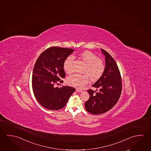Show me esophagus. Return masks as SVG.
<instances>
[{
	"instance_id": "1",
	"label": "esophagus",
	"mask_w": 151,
	"mask_h": 151,
	"mask_svg": "<svg viewBox=\"0 0 151 151\" xmlns=\"http://www.w3.org/2000/svg\"><path fill=\"white\" fill-rule=\"evenodd\" d=\"M76 91H77V92H81L82 90L81 89H78V88H77L76 89Z\"/></svg>"
}]
</instances>
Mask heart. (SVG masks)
Returning <instances> with one entry per match:
<instances>
[{
	"label": "heart",
	"mask_w": 151,
	"mask_h": 151,
	"mask_svg": "<svg viewBox=\"0 0 151 151\" xmlns=\"http://www.w3.org/2000/svg\"><path fill=\"white\" fill-rule=\"evenodd\" d=\"M82 59L86 63L84 73L86 74H72L68 78V83L78 88H81L89 82V77L92 81H96L100 79L105 70V64L103 60L90 51H86L80 55ZM74 57L68 56L63 63L65 71L68 73L73 72V61Z\"/></svg>",
	"instance_id": "obj_1"
}]
</instances>
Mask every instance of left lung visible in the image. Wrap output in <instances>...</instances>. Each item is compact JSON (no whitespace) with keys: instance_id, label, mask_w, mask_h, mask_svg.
Listing matches in <instances>:
<instances>
[{"instance_id":"1","label":"left lung","mask_w":151,"mask_h":151,"mask_svg":"<svg viewBox=\"0 0 151 151\" xmlns=\"http://www.w3.org/2000/svg\"><path fill=\"white\" fill-rule=\"evenodd\" d=\"M105 56V70L100 78L92 86L96 91L88 90L90 98L85 102V108L94 115L101 114L110 110L116 104L122 91V80L115 60L106 51L101 49Z\"/></svg>"}]
</instances>
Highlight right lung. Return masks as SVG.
Here are the masks:
<instances>
[{"instance_id": "1", "label": "right lung", "mask_w": 151, "mask_h": 151, "mask_svg": "<svg viewBox=\"0 0 151 151\" xmlns=\"http://www.w3.org/2000/svg\"><path fill=\"white\" fill-rule=\"evenodd\" d=\"M73 51L72 49L52 47L44 51L36 61L32 86L35 98L43 108L50 110L61 109L76 91L70 86H55L63 82L61 79L65 76L63 63Z\"/></svg>"}]
</instances>
